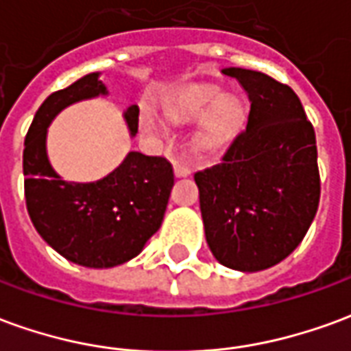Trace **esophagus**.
<instances>
[{"label":"esophagus","instance_id":"obj_1","mask_svg":"<svg viewBox=\"0 0 351 351\" xmlns=\"http://www.w3.org/2000/svg\"><path fill=\"white\" fill-rule=\"evenodd\" d=\"M191 175V169L182 165V163H175V176L178 178H184V176H190Z\"/></svg>","mask_w":351,"mask_h":351}]
</instances>
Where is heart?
Listing matches in <instances>:
<instances>
[{
	"label": "heart",
	"instance_id": "b5f03b06",
	"mask_svg": "<svg viewBox=\"0 0 351 351\" xmlns=\"http://www.w3.org/2000/svg\"><path fill=\"white\" fill-rule=\"evenodd\" d=\"M167 116L176 123L199 122L193 152L201 158L216 156L246 123V108L241 101L221 97L218 90L205 86H191L176 93L167 105ZM141 130L152 138H163L169 133L167 123L150 108L141 112Z\"/></svg>",
	"mask_w": 351,
	"mask_h": 351
}]
</instances>
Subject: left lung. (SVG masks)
Masks as SVG:
<instances>
[{
  "instance_id": "obj_1",
  "label": "left lung",
  "mask_w": 351,
  "mask_h": 351,
  "mask_svg": "<svg viewBox=\"0 0 351 351\" xmlns=\"http://www.w3.org/2000/svg\"><path fill=\"white\" fill-rule=\"evenodd\" d=\"M250 99L248 125L195 173L206 244L223 267L265 271L301 244L319 203L316 135L297 93L269 75L221 69Z\"/></svg>"
}]
</instances>
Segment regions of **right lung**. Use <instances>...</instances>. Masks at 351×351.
I'll return each instance as SVG.
<instances>
[{
  "label": "right lung",
  "mask_w": 351,
  "mask_h": 351,
  "mask_svg": "<svg viewBox=\"0 0 351 351\" xmlns=\"http://www.w3.org/2000/svg\"><path fill=\"white\" fill-rule=\"evenodd\" d=\"M99 75H84L43 101L24 141V190L27 214L50 248L71 263L110 269L138 256L161 228L175 176L165 158L141 152H130L95 182H67L54 171L49 125L73 103L107 95ZM123 120L135 137L137 105L123 110Z\"/></svg>",
  "instance_id": "obj_1"
}]
</instances>
